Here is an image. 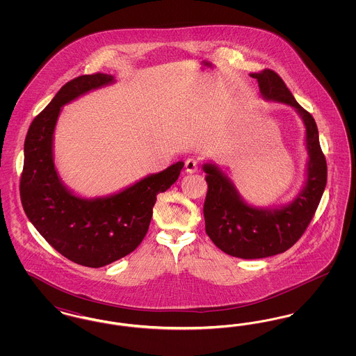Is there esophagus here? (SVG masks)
Wrapping results in <instances>:
<instances>
[{
    "instance_id": "esophagus-1",
    "label": "esophagus",
    "mask_w": 356,
    "mask_h": 356,
    "mask_svg": "<svg viewBox=\"0 0 356 356\" xmlns=\"http://www.w3.org/2000/svg\"><path fill=\"white\" fill-rule=\"evenodd\" d=\"M186 173H195L197 168H199V163H197V160H195V159H188L186 161Z\"/></svg>"
}]
</instances>
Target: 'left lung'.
I'll return each instance as SVG.
<instances>
[{
	"label": "left lung",
	"mask_w": 356,
	"mask_h": 356,
	"mask_svg": "<svg viewBox=\"0 0 356 356\" xmlns=\"http://www.w3.org/2000/svg\"><path fill=\"white\" fill-rule=\"evenodd\" d=\"M250 76L256 79L264 100L287 104L303 120L308 153L305 186L282 207H254L216 164L205 163L208 191L203 212L205 232L222 252L240 259H263L287 251L305 234L327 184V163L315 120L295 100L280 76L271 69Z\"/></svg>",
	"instance_id": "1"
}]
</instances>
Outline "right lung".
<instances>
[{
	"instance_id": "obj_1",
	"label": "right lung",
	"mask_w": 356,
	"mask_h": 356,
	"mask_svg": "<svg viewBox=\"0 0 356 356\" xmlns=\"http://www.w3.org/2000/svg\"><path fill=\"white\" fill-rule=\"evenodd\" d=\"M113 83L115 77L104 73L67 83L32 121L24 145L19 195L28 219L57 252L92 268L135 251L148 232L156 196L170 188L184 167L177 161L118 193L93 199L74 195L63 183L53 159V135L61 108Z\"/></svg>"
}]
</instances>
